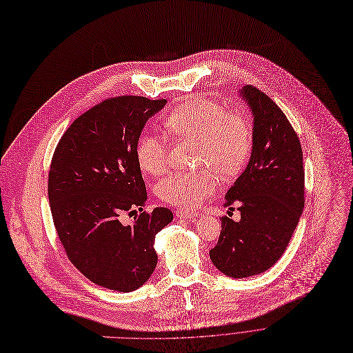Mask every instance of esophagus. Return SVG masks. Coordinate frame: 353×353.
I'll list each match as a JSON object with an SVG mask.
<instances>
[{"mask_svg":"<svg viewBox=\"0 0 353 353\" xmlns=\"http://www.w3.org/2000/svg\"><path fill=\"white\" fill-rule=\"evenodd\" d=\"M176 216H177L179 219H193V218L199 216V212L185 211V210H179V211H176Z\"/></svg>","mask_w":353,"mask_h":353,"instance_id":"1","label":"esophagus"}]
</instances>
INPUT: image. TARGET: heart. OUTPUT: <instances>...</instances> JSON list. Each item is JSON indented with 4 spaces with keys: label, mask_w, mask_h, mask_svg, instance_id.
I'll use <instances>...</instances> for the list:
<instances>
[{
    "label": "heart",
    "mask_w": 353,
    "mask_h": 353,
    "mask_svg": "<svg viewBox=\"0 0 353 353\" xmlns=\"http://www.w3.org/2000/svg\"><path fill=\"white\" fill-rule=\"evenodd\" d=\"M166 128L180 138L199 141V163L215 168L223 176L236 174L250 153L252 125L242 112H230L219 103L196 97L173 110L166 118ZM138 163L149 174H159L168 165L165 137L146 132L137 145ZM219 179L214 170L196 173L176 172L157 184V196L163 201L196 208L218 188Z\"/></svg>",
    "instance_id": "obj_1"
}]
</instances>
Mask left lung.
I'll use <instances>...</instances> for the list:
<instances>
[{
	"mask_svg": "<svg viewBox=\"0 0 353 353\" xmlns=\"http://www.w3.org/2000/svg\"><path fill=\"white\" fill-rule=\"evenodd\" d=\"M239 99L253 118L252 152L242 174L227 191V205L239 203L241 219H221L219 239L210 250L214 266L243 279L270 269L284 253L304 208L303 150L283 111L252 85Z\"/></svg>",
	"mask_w": 353,
	"mask_h": 353,
	"instance_id": "1",
	"label": "left lung"
}]
</instances>
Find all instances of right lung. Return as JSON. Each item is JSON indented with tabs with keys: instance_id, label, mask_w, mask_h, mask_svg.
<instances>
[{
	"instance_id": "1",
	"label": "right lung",
	"mask_w": 353,
	"mask_h": 353,
	"mask_svg": "<svg viewBox=\"0 0 353 353\" xmlns=\"http://www.w3.org/2000/svg\"><path fill=\"white\" fill-rule=\"evenodd\" d=\"M166 100L126 95L80 115L59 141L49 172V204L70 262L108 290H138L157 265L154 238L173 221L157 207L121 222L148 200L137 145Z\"/></svg>"
}]
</instances>
